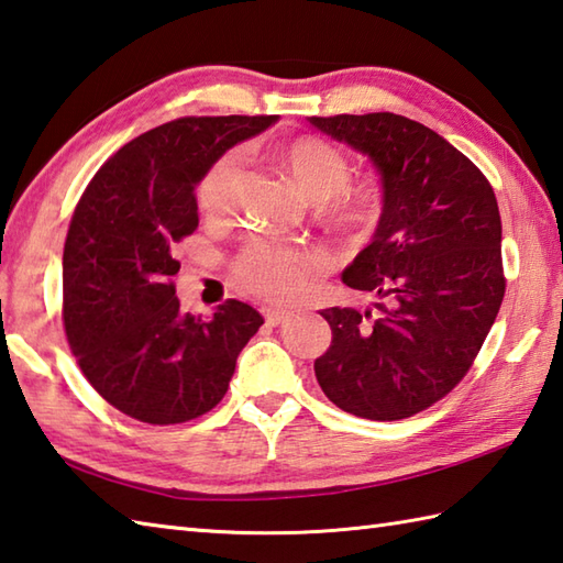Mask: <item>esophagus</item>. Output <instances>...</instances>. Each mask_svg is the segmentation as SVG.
<instances>
[{"instance_id": "esophagus-1", "label": "esophagus", "mask_w": 563, "mask_h": 563, "mask_svg": "<svg viewBox=\"0 0 563 563\" xmlns=\"http://www.w3.org/2000/svg\"><path fill=\"white\" fill-rule=\"evenodd\" d=\"M262 313H265V320L269 325H279V323H284L286 318H291L294 316V311H286V308H262Z\"/></svg>"}]
</instances>
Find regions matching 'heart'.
<instances>
[{
	"instance_id": "heart-1",
	"label": "heart",
	"mask_w": 563,
	"mask_h": 563,
	"mask_svg": "<svg viewBox=\"0 0 563 563\" xmlns=\"http://www.w3.org/2000/svg\"><path fill=\"white\" fill-rule=\"evenodd\" d=\"M282 163L308 199L325 201L328 216L350 231H364L378 216V191L372 185L350 187V163L340 147L316 135L294 137L282 147ZM240 175V153L231 151L216 159L199 181L197 199L203 213L223 216L233 203ZM325 260L282 240L257 238L243 247L233 262V277L240 289L267 301H294L306 294L313 274Z\"/></svg>"
}]
</instances>
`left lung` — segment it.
<instances>
[{"mask_svg":"<svg viewBox=\"0 0 563 563\" xmlns=\"http://www.w3.org/2000/svg\"><path fill=\"white\" fill-rule=\"evenodd\" d=\"M382 177L372 243L342 272L374 308H325L332 342L316 360L323 394L357 418L400 420L462 382L496 320L506 277L500 213L481 169L398 113L311 117Z\"/></svg>","mask_w":563,"mask_h":563,"instance_id":"1","label":"left lung"}]
</instances>
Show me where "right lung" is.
Masks as SVG:
<instances>
[{
    "label": "right lung",
    "instance_id": "right-lung-1",
    "mask_svg": "<svg viewBox=\"0 0 563 563\" xmlns=\"http://www.w3.org/2000/svg\"><path fill=\"white\" fill-rule=\"evenodd\" d=\"M277 117H187L113 153L73 213L63 252V318L95 391L151 426H175L221 404L238 354L265 323L228 298L181 313L175 245L199 228L197 187L218 157Z\"/></svg>",
    "mask_w": 563,
    "mask_h": 563
}]
</instances>
